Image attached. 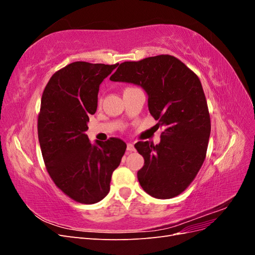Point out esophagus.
I'll return each instance as SVG.
<instances>
[{"label":"esophagus","instance_id":"esophagus-1","mask_svg":"<svg viewBox=\"0 0 255 255\" xmlns=\"http://www.w3.org/2000/svg\"><path fill=\"white\" fill-rule=\"evenodd\" d=\"M127 150H128V152H133V151L135 150V148H134V144H133V143H130V142H128V145H127Z\"/></svg>","mask_w":255,"mask_h":255}]
</instances>
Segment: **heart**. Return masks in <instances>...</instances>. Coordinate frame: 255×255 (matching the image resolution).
Segmentation results:
<instances>
[{
    "label": "heart",
    "instance_id": "1",
    "mask_svg": "<svg viewBox=\"0 0 255 255\" xmlns=\"http://www.w3.org/2000/svg\"><path fill=\"white\" fill-rule=\"evenodd\" d=\"M127 89H128V88H127Z\"/></svg>",
    "mask_w": 255,
    "mask_h": 255
}]
</instances>
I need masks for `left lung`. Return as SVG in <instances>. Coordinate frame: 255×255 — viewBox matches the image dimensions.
<instances>
[{
  "mask_svg": "<svg viewBox=\"0 0 255 255\" xmlns=\"http://www.w3.org/2000/svg\"><path fill=\"white\" fill-rule=\"evenodd\" d=\"M113 82L140 86L149 112L165 129L160 142L138 141L144 158L137 172L142 189L157 199L180 195L194 181L205 159L211 119L201 82L181 60L158 55L120 64Z\"/></svg>",
  "mask_w": 255,
  "mask_h": 255,
  "instance_id": "8db88e82",
  "label": "left lung"
}]
</instances>
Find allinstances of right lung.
<instances>
[{"label":"right lung","instance_id":"1","mask_svg":"<svg viewBox=\"0 0 255 255\" xmlns=\"http://www.w3.org/2000/svg\"><path fill=\"white\" fill-rule=\"evenodd\" d=\"M116 65L75 61L52 75L38 116V138L47 170L74 201L94 204L109 194L127 144L119 138L92 144L86 134L101 83Z\"/></svg>","mask_w":255,"mask_h":255}]
</instances>
